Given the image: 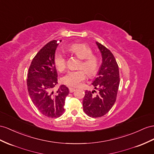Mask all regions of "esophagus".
<instances>
[{
  "label": "esophagus",
  "instance_id": "34e87169",
  "mask_svg": "<svg viewBox=\"0 0 154 154\" xmlns=\"http://www.w3.org/2000/svg\"><path fill=\"white\" fill-rule=\"evenodd\" d=\"M69 92H71V93H72V92H73L75 90V89L74 88H71V87H69Z\"/></svg>",
  "mask_w": 154,
  "mask_h": 154
}]
</instances>
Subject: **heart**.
Listing matches in <instances>:
<instances>
[{
  "label": "heart",
  "instance_id": "heart-1",
  "mask_svg": "<svg viewBox=\"0 0 154 154\" xmlns=\"http://www.w3.org/2000/svg\"><path fill=\"white\" fill-rule=\"evenodd\" d=\"M68 49L81 59L79 68L83 69L88 76H92L96 73L99 68V59L96 55L92 54V49L86 43H73L68 47ZM54 64L60 72H63L65 69L66 58L61 52L58 51L55 54ZM83 70L80 69L76 71H69L62 78V82L72 87L77 86L85 79L86 74L85 70Z\"/></svg>",
  "mask_w": 154,
  "mask_h": 154
}]
</instances>
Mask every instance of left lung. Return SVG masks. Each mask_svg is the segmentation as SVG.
Segmentation results:
<instances>
[{
  "instance_id": "left-lung-1",
  "label": "left lung",
  "mask_w": 154,
  "mask_h": 154,
  "mask_svg": "<svg viewBox=\"0 0 154 154\" xmlns=\"http://www.w3.org/2000/svg\"><path fill=\"white\" fill-rule=\"evenodd\" d=\"M100 51L102 63L97 73V78L92 85L96 90L85 91L82 101L85 112L90 117L98 118L106 115L115 104L120 84L118 66L112 53L100 43L96 42Z\"/></svg>"
}]
</instances>
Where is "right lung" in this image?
I'll return each instance as SVG.
<instances>
[{"mask_svg":"<svg viewBox=\"0 0 154 154\" xmlns=\"http://www.w3.org/2000/svg\"><path fill=\"white\" fill-rule=\"evenodd\" d=\"M58 44L57 40L51 41L39 50L31 62L26 80L32 103L39 112L49 118L60 117L64 113L65 99L69 92L64 85L57 91L53 90L58 84L54 56Z\"/></svg>","mask_w":154,"mask_h":154,"instance_id":"1","label":"right lung"}]
</instances>
